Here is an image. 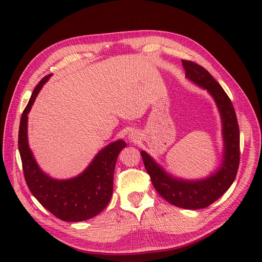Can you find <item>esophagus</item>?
I'll return each instance as SVG.
<instances>
[{
    "instance_id": "esophagus-1",
    "label": "esophagus",
    "mask_w": 262,
    "mask_h": 262,
    "mask_svg": "<svg viewBox=\"0 0 262 262\" xmlns=\"http://www.w3.org/2000/svg\"><path fill=\"white\" fill-rule=\"evenodd\" d=\"M129 138H131V140H134V139H136V135H134V134L132 133V134L129 135Z\"/></svg>"
}]
</instances>
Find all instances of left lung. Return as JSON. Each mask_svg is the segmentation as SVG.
Segmentation results:
<instances>
[{"label":"left lung","instance_id":"obj_1","mask_svg":"<svg viewBox=\"0 0 262 262\" xmlns=\"http://www.w3.org/2000/svg\"><path fill=\"white\" fill-rule=\"evenodd\" d=\"M186 76L207 89L215 99L223 120L224 159L218 171L200 180L178 179L169 175L145 151L140 152L145 168L158 194L168 203L187 210L207 208L223 196L233 184L240 160V134L236 113L230 97L204 67L183 59Z\"/></svg>","mask_w":262,"mask_h":262}]
</instances>
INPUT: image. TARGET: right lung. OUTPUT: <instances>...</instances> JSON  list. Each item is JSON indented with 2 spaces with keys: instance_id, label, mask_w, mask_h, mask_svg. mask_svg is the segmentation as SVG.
<instances>
[{
  "instance_id": "obj_1",
  "label": "right lung",
  "mask_w": 262,
  "mask_h": 262,
  "mask_svg": "<svg viewBox=\"0 0 262 262\" xmlns=\"http://www.w3.org/2000/svg\"><path fill=\"white\" fill-rule=\"evenodd\" d=\"M51 75H46L36 85L23 111L18 130V151L26 184L38 203L56 218L77 223L96 216L109 204L116 159L127 144L122 139L111 143L97 153L82 174L74 178L57 180L45 174L28 146L27 120L36 95Z\"/></svg>"
}]
</instances>
